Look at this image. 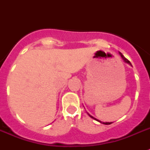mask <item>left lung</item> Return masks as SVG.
Returning <instances> with one entry per match:
<instances>
[{
    "label": "left lung",
    "instance_id": "8db88e82",
    "mask_svg": "<svg viewBox=\"0 0 150 150\" xmlns=\"http://www.w3.org/2000/svg\"><path fill=\"white\" fill-rule=\"evenodd\" d=\"M119 54H120V55H121V58L123 59L124 61H125V62H126V63H128V64H131V65H132V64H131V62L129 61H128V59L127 58H125V57H124V55L122 54H121V53H120V52H119ZM89 116L91 117L92 118H93V119H95V120H96V118H94L93 117V116H91V115H89ZM96 121H98V120H96ZM99 122H100V123H102V122H101V121H98ZM112 122H103V124H104V125H110V124H111Z\"/></svg>",
    "mask_w": 150,
    "mask_h": 150
}]
</instances>
